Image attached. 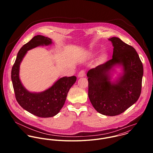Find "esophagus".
I'll return each mask as SVG.
<instances>
[{
    "label": "esophagus",
    "instance_id": "esophagus-1",
    "mask_svg": "<svg viewBox=\"0 0 153 153\" xmlns=\"http://www.w3.org/2000/svg\"><path fill=\"white\" fill-rule=\"evenodd\" d=\"M85 71L82 70V71H81L79 72V74H78V76L79 78L84 77V76H85Z\"/></svg>",
    "mask_w": 153,
    "mask_h": 153
}]
</instances>
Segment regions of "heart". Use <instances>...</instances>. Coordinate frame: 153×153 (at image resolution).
Here are the masks:
<instances>
[{
	"label": "heart",
	"instance_id": "1",
	"mask_svg": "<svg viewBox=\"0 0 153 153\" xmlns=\"http://www.w3.org/2000/svg\"><path fill=\"white\" fill-rule=\"evenodd\" d=\"M107 57V55L105 54V53H104L103 55H102V58H105Z\"/></svg>",
	"mask_w": 153,
	"mask_h": 153
}]
</instances>
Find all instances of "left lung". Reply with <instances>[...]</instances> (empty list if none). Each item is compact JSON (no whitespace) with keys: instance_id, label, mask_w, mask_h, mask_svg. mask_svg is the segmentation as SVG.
<instances>
[{"instance_id":"1","label":"left lung","mask_w":153,"mask_h":153,"mask_svg":"<svg viewBox=\"0 0 153 153\" xmlns=\"http://www.w3.org/2000/svg\"><path fill=\"white\" fill-rule=\"evenodd\" d=\"M108 40L114 47L112 58L88 71V97L97 112L115 116L124 112L139 98L143 66L132 46L117 37ZM116 68H120L122 72L113 79Z\"/></svg>"}]
</instances>
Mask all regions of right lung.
<instances>
[{"mask_svg":"<svg viewBox=\"0 0 153 153\" xmlns=\"http://www.w3.org/2000/svg\"><path fill=\"white\" fill-rule=\"evenodd\" d=\"M52 44V39L48 37L39 35L34 36L20 49L11 72L13 87L19 104L32 114L42 118L52 117L59 112L69 90L76 81L75 76L60 78L51 87L39 92L29 91L22 84L19 77L20 65L27 51L39 46Z\"/></svg>","mask_w":153,"mask_h":153,"instance_id":"1","label":"right lung"}]
</instances>
